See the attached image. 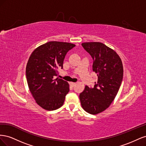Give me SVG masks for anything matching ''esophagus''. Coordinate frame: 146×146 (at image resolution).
Instances as JSON below:
<instances>
[{
    "instance_id": "obj_1",
    "label": "esophagus",
    "mask_w": 146,
    "mask_h": 146,
    "mask_svg": "<svg viewBox=\"0 0 146 146\" xmlns=\"http://www.w3.org/2000/svg\"><path fill=\"white\" fill-rule=\"evenodd\" d=\"M76 83H74V82H70V85H72V86H74L75 85H76Z\"/></svg>"
}]
</instances>
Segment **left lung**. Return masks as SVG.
<instances>
[{"label": "left lung", "mask_w": 146, "mask_h": 146, "mask_svg": "<svg viewBox=\"0 0 146 146\" xmlns=\"http://www.w3.org/2000/svg\"><path fill=\"white\" fill-rule=\"evenodd\" d=\"M82 45L93 60L92 70L98 79L94 88L86 86L79 98L85 111L97 114L107 109L116 96L123 78V65L117 53L103 43L83 42Z\"/></svg>", "instance_id": "1"}]
</instances>
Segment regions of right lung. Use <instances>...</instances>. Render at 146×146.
<instances>
[{
    "mask_svg": "<svg viewBox=\"0 0 146 146\" xmlns=\"http://www.w3.org/2000/svg\"><path fill=\"white\" fill-rule=\"evenodd\" d=\"M76 45L50 41L38 47L32 53L26 66V78L30 91L38 105L52 111L60 108L69 91V83L56 78L63 69L67 52Z\"/></svg>",
    "mask_w": 146,
    "mask_h": 146,
    "instance_id": "right-lung-1",
    "label": "right lung"
}]
</instances>
